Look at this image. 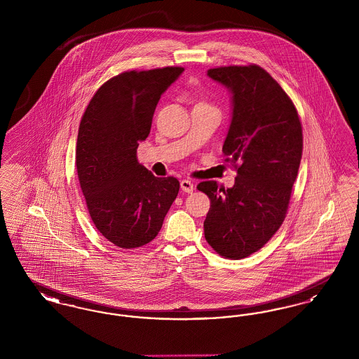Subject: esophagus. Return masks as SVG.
Listing matches in <instances>:
<instances>
[{
    "label": "esophagus",
    "instance_id": "esophagus-1",
    "mask_svg": "<svg viewBox=\"0 0 359 359\" xmlns=\"http://www.w3.org/2000/svg\"><path fill=\"white\" fill-rule=\"evenodd\" d=\"M180 187H182V189H183L184 192H188V194H191V192L194 191V183H192L191 180H187V179H183V180L180 182Z\"/></svg>",
    "mask_w": 359,
    "mask_h": 359
}]
</instances>
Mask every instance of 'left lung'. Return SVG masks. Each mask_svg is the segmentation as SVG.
Segmentation results:
<instances>
[{
  "label": "left lung",
  "instance_id": "8db88e82",
  "mask_svg": "<svg viewBox=\"0 0 359 359\" xmlns=\"http://www.w3.org/2000/svg\"><path fill=\"white\" fill-rule=\"evenodd\" d=\"M233 93V120L223 144L224 161L237 171L234 187L202 182L210 199L205 221L208 245L229 259L258 252L287 217L303 154L297 109L268 71L222 66L207 71Z\"/></svg>",
  "mask_w": 359,
  "mask_h": 359
}]
</instances>
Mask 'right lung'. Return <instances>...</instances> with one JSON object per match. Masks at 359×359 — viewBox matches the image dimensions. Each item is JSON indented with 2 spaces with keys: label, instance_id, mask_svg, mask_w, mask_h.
I'll return each instance as SVG.
<instances>
[{
  "label": "right lung",
  "instance_id": "add662e5",
  "mask_svg": "<svg viewBox=\"0 0 359 359\" xmlns=\"http://www.w3.org/2000/svg\"><path fill=\"white\" fill-rule=\"evenodd\" d=\"M183 67L123 71L104 82L82 116L75 152L91 221L121 249H137L158 234L177 196L176 177H156L137 160L151 133L161 94Z\"/></svg>",
  "mask_w": 359,
  "mask_h": 359
}]
</instances>
